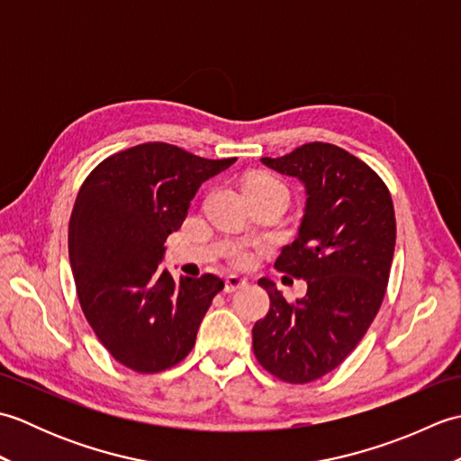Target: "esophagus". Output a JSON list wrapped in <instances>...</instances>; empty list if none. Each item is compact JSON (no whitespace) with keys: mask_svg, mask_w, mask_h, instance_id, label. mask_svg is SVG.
<instances>
[{"mask_svg":"<svg viewBox=\"0 0 461 461\" xmlns=\"http://www.w3.org/2000/svg\"><path fill=\"white\" fill-rule=\"evenodd\" d=\"M246 285H248V279H246V277L228 276V277H225V287H223V291H225V293H233V291H238V289L246 287Z\"/></svg>","mask_w":461,"mask_h":461,"instance_id":"obj_1","label":"esophagus"}]
</instances>
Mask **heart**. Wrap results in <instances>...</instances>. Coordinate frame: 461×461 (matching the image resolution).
Returning <instances> with one entry per match:
<instances>
[{
  "label": "heart",
  "instance_id": "heart-1",
  "mask_svg": "<svg viewBox=\"0 0 461 461\" xmlns=\"http://www.w3.org/2000/svg\"><path fill=\"white\" fill-rule=\"evenodd\" d=\"M248 185H281V188H285L283 182L271 174H253L251 178L246 180V185H243V188H248ZM253 258L256 256H253V249L249 246H238L230 251V261L238 267L251 266Z\"/></svg>",
  "mask_w": 461,
  "mask_h": 461
}]
</instances>
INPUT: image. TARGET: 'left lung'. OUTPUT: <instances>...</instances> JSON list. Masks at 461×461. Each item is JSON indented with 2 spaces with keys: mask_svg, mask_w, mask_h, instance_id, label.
I'll use <instances>...</instances> for the list:
<instances>
[{
  "mask_svg": "<svg viewBox=\"0 0 461 461\" xmlns=\"http://www.w3.org/2000/svg\"><path fill=\"white\" fill-rule=\"evenodd\" d=\"M261 162L305 184L299 233L276 267L305 279L307 295L289 303L259 279L271 305L253 325V352L273 376L307 384L335 370L376 317L394 256V205L380 176L335 144L309 142Z\"/></svg>",
  "mask_w": 461,
  "mask_h": 461,
  "instance_id": "8db88e82",
  "label": "left lung"
}]
</instances>
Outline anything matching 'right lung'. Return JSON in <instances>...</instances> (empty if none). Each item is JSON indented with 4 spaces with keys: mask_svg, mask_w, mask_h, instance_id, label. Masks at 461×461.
<instances>
[{
    "mask_svg": "<svg viewBox=\"0 0 461 461\" xmlns=\"http://www.w3.org/2000/svg\"><path fill=\"white\" fill-rule=\"evenodd\" d=\"M238 158L208 160L166 142L116 152L86 176L68 221V259L96 339L126 368L154 375L194 348L218 276L176 281L164 241L200 185Z\"/></svg>",
    "mask_w": 461,
    "mask_h": 461,
    "instance_id": "right-lung-1",
    "label": "right lung"
}]
</instances>
